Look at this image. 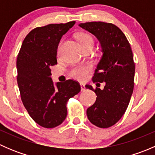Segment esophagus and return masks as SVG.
Segmentation results:
<instances>
[{"label": "esophagus", "mask_w": 155, "mask_h": 155, "mask_svg": "<svg viewBox=\"0 0 155 155\" xmlns=\"http://www.w3.org/2000/svg\"><path fill=\"white\" fill-rule=\"evenodd\" d=\"M80 86H81V90L82 91H84L85 90V86L83 83H80Z\"/></svg>", "instance_id": "esophagus-1"}]
</instances>
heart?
Instances as JSON below:
<instances>
[{
	"label": "heart",
	"instance_id": "heart-1",
	"mask_svg": "<svg viewBox=\"0 0 155 155\" xmlns=\"http://www.w3.org/2000/svg\"><path fill=\"white\" fill-rule=\"evenodd\" d=\"M79 40L81 45L83 46L87 43L94 44V40L91 35L87 34H82L79 37ZM91 67L89 65H79L76 66L70 70V74L73 78L79 80H83L86 78L87 73L90 70Z\"/></svg>",
	"mask_w": 155,
	"mask_h": 155
}]
</instances>
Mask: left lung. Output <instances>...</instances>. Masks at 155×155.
Listing matches in <instances>:
<instances>
[{"label": "left lung", "instance_id": "1", "mask_svg": "<svg viewBox=\"0 0 155 155\" xmlns=\"http://www.w3.org/2000/svg\"><path fill=\"white\" fill-rule=\"evenodd\" d=\"M79 26L94 34L101 43L102 56L92 81L97 86L105 82L102 90L85 85L97 96L87 108V116L95 126L107 128L121 119L130 101L135 75L132 49L124 33L112 23L91 21Z\"/></svg>", "mask_w": 155, "mask_h": 155}]
</instances>
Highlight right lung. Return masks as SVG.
Wrapping results in <instances>:
<instances>
[{"label":"right lung","instance_id":"right-lung-1","mask_svg":"<svg viewBox=\"0 0 155 155\" xmlns=\"http://www.w3.org/2000/svg\"><path fill=\"white\" fill-rule=\"evenodd\" d=\"M76 21L50 24L33 29L25 38L17 57V82L21 99L30 116L39 125L53 128L68 115L67 103L81 91L68 79L54 86L50 67L57 64V50L62 36Z\"/></svg>","mask_w":155,"mask_h":155}]
</instances>
